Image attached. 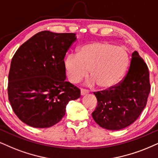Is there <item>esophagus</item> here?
Wrapping results in <instances>:
<instances>
[{
	"mask_svg": "<svg viewBox=\"0 0 158 158\" xmlns=\"http://www.w3.org/2000/svg\"><path fill=\"white\" fill-rule=\"evenodd\" d=\"M89 93V91L86 90V89H81V94L83 96V95L85 94H87Z\"/></svg>",
	"mask_w": 158,
	"mask_h": 158,
	"instance_id": "1",
	"label": "esophagus"
}]
</instances>
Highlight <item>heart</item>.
<instances>
[{
  "mask_svg": "<svg viewBox=\"0 0 158 158\" xmlns=\"http://www.w3.org/2000/svg\"><path fill=\"white\" fill-rule=\"evenodd\" d=\"M130 58L127 50L108 42H92L79 48L77 54L69 53L64 61V72L73 83L80 82L88 75L89 85L98 84L103 89H110L125 74Z\"/></svg>",
  "mask_w": 158,
  "mask_h": 158,
  "instance_id": "b5f03b06",
  "label": "heart"
}]
</instances>
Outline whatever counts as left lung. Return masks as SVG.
Instances as JSON below:
<instances>
[{
    "label": "left lung",
    "instance_id": "left-lung-1",
    "mask_svg": "<svg viewBox=\"0 0 158 158\" xmlns=\"http://www.w3.org/2000/svg\"><path fill=\"white\" fill-rule=\"evenodd\" d=\"M149 91V69L139 52L134 51L124 78L108 90L94 92L97 106L92 117L105 129H124L139 118L147 105Z\"/></svg>",
    "mask_w": 158,
    "mask_h": 158
}]
</instances>
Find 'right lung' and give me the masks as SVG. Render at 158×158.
I'll return each instance as SVG.
<instances>
[{"label":"right lung","instance_id":"obj_1","mask_svg":"<svg viewBox=\"0 0 158 158\" xmlns=\"http://www.w3.org/2000/svg\"><path fill=\"white\" fill-rule=\"evenodd\" d=\"M76 34L37 33L18 48L11 59L8 95L15 114L28 125L47 128L61 120L70 100L81 97L66 81L64 58Z\"/></svg>","mask_w":158,"mask_h":158}]
</instances>
